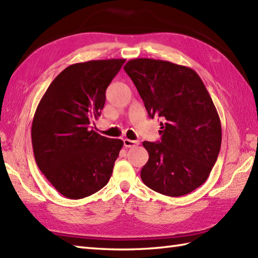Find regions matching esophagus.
<instances>
[{
    "mask_svg": "<svg viewBox=\"0 0 258 258\" xmlns=\"http://www.w3.org/2000/svg\"><path fill=\"white\" fill-rule=\"evenodd\" d=\"M123 142H124L125 147H134V146H138L140 144L139 141H132V140H128V139H125Z\"/></svg>",
    "mask_w": 258,
    "mask_h": 258,
    "instance_id": "esophagus-1",
    "label": "esophagus"
}]
</instances>
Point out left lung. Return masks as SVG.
<instances>
[{
  "label": "left lung",
  "instance_id": "left-lung-1",
  "mask_svg": "<svg viewBox=\"0 0 258 258\" xmlns=\"http://www.w3.org/2000/svg\"><path fill=\"white\" fill-rule=\"evenodd\" d=\"M150 117H161L157 143L143 142L149 161L141 178L151 189L178 197L205 183L222 143L217 109L194 70L162 59L134 58L124 67Z\"/></svg>",
  "mask_w": 258,
  "mask_h": 258
}]
</instances>
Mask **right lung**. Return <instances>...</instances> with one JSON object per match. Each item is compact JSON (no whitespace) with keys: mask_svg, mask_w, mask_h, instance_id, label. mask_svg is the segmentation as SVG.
<instances>
[{"mask_svg":"<svg viewBox=\"0 0 258 258\" xmlns=\"http://www.w3.org/2000/svg\"><path fill=\"white\" fill-rule=\"evenodd\" d=\"M124 58L70 65L38 103L32 122V146L38 168L55 189L81 200L103 188L113 173L123 141L91 130L101 115L107 86Z\"/></svg>","mask_w":258,"mask_h":258,"instance_id":"add662e5","label":"right lung"}]
</instances>
